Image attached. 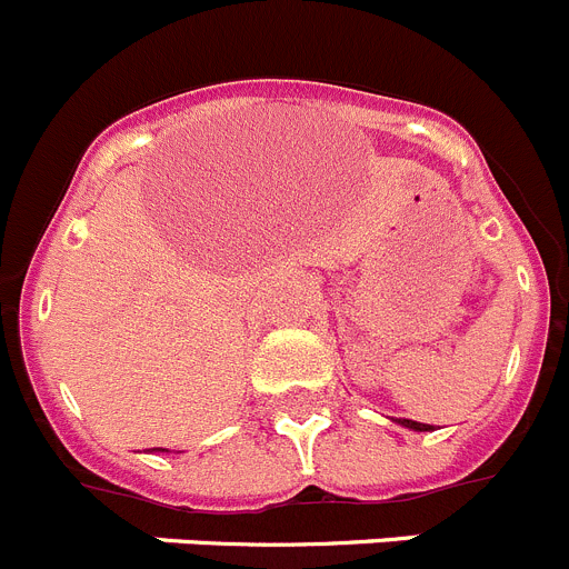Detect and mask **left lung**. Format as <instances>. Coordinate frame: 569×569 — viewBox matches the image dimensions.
<instances>
[{
  "label": "left lung",
  "mask_w": 569,
  "mask_h": 569,
  "mask_svg": "<svg viewBox=\"0 0 569 569\" xmlns=\"http://www.w3.org/2000/svg\"><path fill=\"white\" fill-rule=\"evenodd\" d=\"M400 423H403L406 429H415V431H429L431 429L429 423H417V420H400Z\"/></svg>",
  "instance_id": "8db88e82"
}]
</instances>
